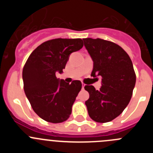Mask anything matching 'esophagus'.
Segmentation results:
<instances>
[{
	"label": "esophagus",
	"mask_w": 153,
	"mask_h": 153,
	"mask_svg": "<svg viewBox=\"0 0 153 153\" xmlns=\"http://www.w3.org/2000/svg\"><path fill=\"white\" fill-rule=\"evenodd\" d=\"M84 86H85V84H84V83H82V87H83V89L84 88Z\"/></svg>",
	"instance_id": "34e87169"
}]
</instances>
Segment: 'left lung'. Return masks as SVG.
Segmentation results:
<instances>
[{"mask_svg":"<svg viewBox=\"0 0 153 153\" xmlns=\"http://www.w3.org/2000/svg\"><path fill=\"white\" fill-rule=\"evenodd\" d=\"M84 46L93 61L91 76L102 77L97 90L85 86L90 98L85 102L89 116L97 123L110 122L123 113L129 104L136 84L132 60L122 47L102 39H83Z\"/></svg>","mask_w":153,"mask_h":153,"instance_id":"obj_1","label":"left lung"}]
</instances>
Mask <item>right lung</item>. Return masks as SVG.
Returning a JSON list of instances; mask_svg holds the SVG:
<instances>
[{
    "mask_svg": "<svg viewBox=\"0 0 153 153\" xmlns=\"http://www.w3.org/2000/svg\"><path fill=\"white\" fill-rule=\"evenodd\" d=\"M83 46L79 38L47 40L31 53L24 64L25 94L33 111L47 122L62 123L71 114L82 83L74 80L70 84L56 78V74L63 72L70 53Z\"/></svg>",
    "mask_w": 153,
    "mask_h": 153,
    "instance_id": "obj_1",
    "label": "right lung"
}]
</instances>
